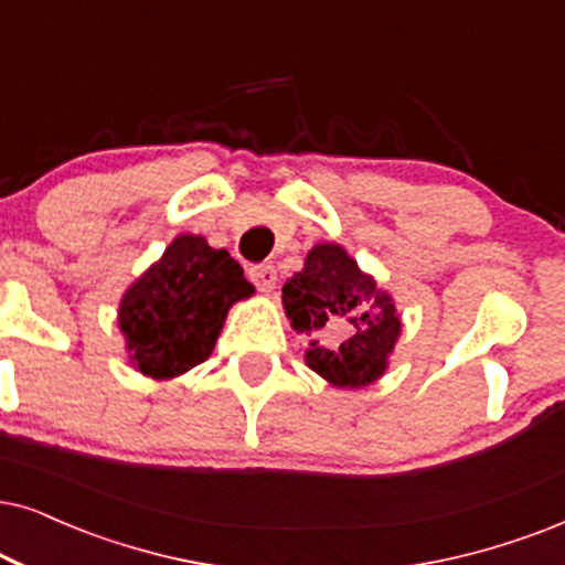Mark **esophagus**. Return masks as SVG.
<instances>
[{"mask_svg": "<svg viewBox=\"0 0 565 565\" xmlns=\"http://www.w3.org/2000/svg\"><path fill=\"white\" fill-rule=\"evenodd\" d=\"M249 281L255 284L260 291H274L276 287V268L270 266V263H260V266H253L249 268Z\"/></svg>", "mask_w": 565, "mask_h": 565, "instance_id": "obj_1", "label": "esophagus"}]
</instances>
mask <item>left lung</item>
Returning <instances> with one entry per match:
<instances>
[{"instance_id":"obj_1","label":"left lung","mask_w":565,"mask_h":565,"mask_svg":"<svg viewBox=\"0 0 565 565\" xmlns=\"http://www.w3.org/2000/svg\"><path fill=\"white\" fill-rule=\"evenodd\" d=\"M291 328L305 333V365L341 391L367 388L388 370L402 316L394 297L335 242L307 249L281 289Z\"/></svg>"}]
</instances>
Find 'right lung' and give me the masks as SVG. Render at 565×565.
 <instances>
[{
    "label": "right lung",
    "instance_id": "right-lung-1",
    "mask_svg": "<svg viewBox=\"0 0 565 565\" xmlns=\"http://www.w3.org/2000/svg\"><path fill=\"white\" fill-rule=\"evenodd\" d=\"M253 295L226 249L200 234H180L119 299L127 362L153 381L184 375L209 360L232 305Z\"/></svg>",
    "mask_w": 565,
    "mask_h": 565
}]
</instances>
